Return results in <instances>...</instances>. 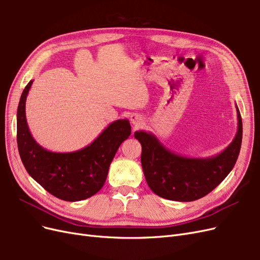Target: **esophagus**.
Instances as JSON below:
<instances>
[{"label": "esophagus", "instance_id": "34e87169", "mask_svg": "<svg viewBox=\"0 0 260 260\" xmlns=\"http://www.w3.org/2000/svg\"><path fill=\"white\" fill-rule=\"evenodd\" d=\"M130 121H131L133 127L138 128V127H140L141 124L143 123L144 120H143V117L141 116V115H139V114H132L130 116Z\"/></svg>", "mask_w": 260, "mask_h": 260}]
</instances>
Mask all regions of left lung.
Returning a JSON list of instances; mask_svg holds the SVG:
<instances>
[{
	"label": "left lung",
	"mask_w": 260,
	"mask_h": 260,
	"mask_svg": "<svg viewBox=\"0 0 260 260\" xmlns=\"http://www.w3.org/2000/svg\"><path fill=\"white\" fill-rule=\"evenodd\" d=\"M238 131L232 142L217 155L198 158L179 155L165 147L152 132L139 130L141 162L149 188L162 199L192 202L204 198L230 174L240 154L243 135L239 108Z\"/></svg>",
	"instance_id": "8db88e82"
}]
</instances>
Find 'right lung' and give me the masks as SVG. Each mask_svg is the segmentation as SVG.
I'll return each instance as SVG.
<instances>
[{"label": "right lung", "mask_w": 260, "mask_h": 260, "mask_svg": "<svg viewBox=\"0 0 260 260\" xmlns=\"http://www.w3.org/2000/svg\"><path fill=\"white\" fill-rule=\"evenodd\" d=\"M31 80L22 91L17 108V144L28 174L55 198L67 202L89 199L103 187L111 162L131 135L128 119L109 123L91 144L75 152L57 153L34 139L26 119V100Z\"/></svg>", "instance_id": "right-lung-1"}]
</instances>
